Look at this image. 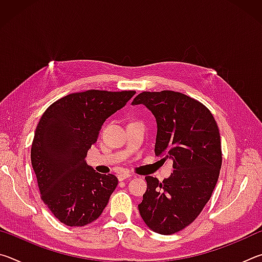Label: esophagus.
I'll use <instances>...</instances> for the list:
<instances>
[{
  "mask_svg": "<svg viewBox=\"0 0 262 262\" xmlns=\"http://www.w3.org/2000/svg\"><path fill=\"white\" fill-rule=\"evenodd\" d=\"M127 178H130V174L127 173V172H122V173H119V174H118V179L120 180V181L125 180V179H127Z\"/></svg>",
  "mask_w": 262,
  "mask_h": 262,
  "instance_id": "obj_1",
  "label": "esophagus"
}]
</instances>
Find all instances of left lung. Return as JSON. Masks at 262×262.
Listing matches in <instances>:
<instances>
[{
	"label": "left lung",
	"mask_w": 262,
	"mask_h": 262,
	"mask_svg": "<svg viewBox=\"0 0 262 262\" xmlns=\"http://www.w3.org/2000/svg\"><path fill=\"white\" fill-rule=\"evenodd\" d=\"M133 105L143 104L157 121L155 154L173 159V173L159 183L145 177L147 192L140 215L152 231L172 234L185 229L209 201L222 166L219 126L200 101L170 90L144 91Z\"/></svg>",
	"instance_id": "obj_1"
}]
</instances>
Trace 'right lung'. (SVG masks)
Wrapping results in <instances>:
<instances>
[{"mask_svg": "<svg viewBox=\"0 0 262 262\" xmlns=\"http://www.w3.org/2000/svg\"><path fill=\"white\" fill-rule=\"evenodd\" d=\"M135 91L88 90L54 101L41 115L31 148L40 198L61 223L83 227L101 215L118 185L85 163L100 127Z\"/></svg>", "mask_w": 262, "mask_h": 262, "instance_id": "obj_1", "label": "right lung"}]
</instances>
